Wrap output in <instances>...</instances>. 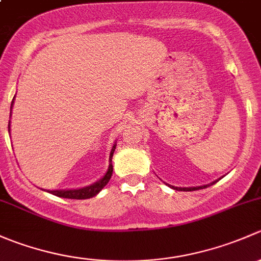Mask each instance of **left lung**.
Returning <instances> with one entry per match:
<instances>
[{
  "label": "left lung",
  "mask_w": 261,
  "mask_h": 261,
  "mask_svg": "<svg viewBox=\"0 0 261 261\" xmlns=\"http://www.w3.org/2000/svg\"><path fill=\"white\" fill-rule=\"evenodd\" d=\"M217 181V180H216ZM216 181H212L211 184H206V186H202V187H189V188H179V187H173V186H169L172 187L173 189H175V191H186V192H189V191H197V189H202V188H207V187L212 186V184H215Z\"/></svg>",
  "instance_id": "obj_1"
}]
</instances>
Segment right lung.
Segmentation results:
<instances>
[{
	"instance_id": "right-lung-1",
	"label": "right lung",
	"mask_w": 261,
	"mask_h": 261,
	"mask_svg": "<svg viewBox=\"0 0 261 261\" xmlns=\"http://www.w3.org/2000/svg\"><path fill=\"white\" fill-rule=\"evenodd\" d=\"M14 105V99L11 102V107ZM10 127V125H9ZM10 131V130H9ZM116 149V145L112 146L111 150V154H110V165H109V170H107L106 174L103 175L102 179H99L96 183H93L92 186L89 187H84V188H80V189H68V191H48L49 193L54 194V196L58 197H62V198H70V199H87V198H92V197L96 196L97 193L101 192V189L109 183V180L111 179V175H112V156H114V151Z\"/></svg>"
}]
</instances>
